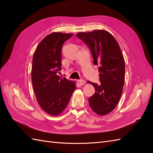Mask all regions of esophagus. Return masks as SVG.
<instances>
[{"mask_svg": "<svg viewBox=\"0 0 153 153\" xmlns=\"http://www.w3.org/2000/svg\"><path fill=\"white\" fill-rule=\"evenodd\" d=\"M79 83H80V85H84V84L85 83V81L83 80V79H79Z\"/></svg>", "mask_w": 153, "mask_h": 153, "instance_id": "esophagus-1", "label": "esophagus"}]
</instances>
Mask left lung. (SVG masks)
<instances>
[{
	"instance_id": "1",
	"label": "left lung",
	"mask_w": 153,
	"mask_h": 153,
	"mask_svg": "<svg viewBox=\"0 0 153 153\" xmlns=\"http://www.w3.org/2000/svg\"><path fill=\"white\" fill-rule=\"evenodd\" d=\"M91 51L93 63L99 65L100 84L91 83L95 93L89 99L91 108L103 116L112 112L121 97L125 78V62L118 42L105 30L77 35Z\"/></svg>"
}]
</instances>
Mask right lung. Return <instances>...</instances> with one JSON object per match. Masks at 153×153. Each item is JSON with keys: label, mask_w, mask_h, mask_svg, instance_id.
<instances>
[{"label": "right lung", "mask_w": 153, "mask_h": 153, "mask_svg": "<svg viewBox=\"0 0 153 153\" xmlns=\"http://www.w3.org/2000/svg\"><path fill=\"white\" fill-rule=\"evenodd\" d=\"M72 33H52L38 45L32 62L31 81L37 100L48 114L59 115L68 105L75 83L60 79L62 47Z\"/></svg>", "instance_id": "obj_1"}]
</instances>
